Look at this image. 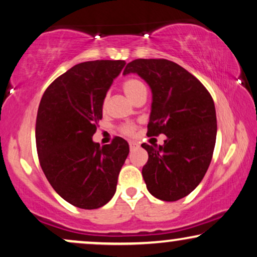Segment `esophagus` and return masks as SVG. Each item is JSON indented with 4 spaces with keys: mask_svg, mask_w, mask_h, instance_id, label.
<instances>
[{
    "mask_svg": "<svg viewBox=\"0 0 257 257\" xmlns=\"http://www.w3.org/2000/svg\"><path fill=\"white\" fill-rule=\"evenodd\" d=\"M138 146H139L138 143H136V142H130V149H131V151L137 149V147H138Z\"/></svg>",
    "mask_w": 257,
    "mask_h": 257,
    "instance_id": "obj_1",
    "label": "esophagus"
}]
</instances>
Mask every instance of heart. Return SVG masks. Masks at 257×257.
<instances>
[{"instance_id": "obj_1", "label": "heart", "mask_w": 257, "mask_h": 257, "mask_svg": "<svg viewBox=\"0 0 257 257\" xmlns=\"http://www.w3.org/2000/svg\"><path fill=\"white\" fill-rule=\"evenodd\" d=\"M122 90H124L126 96L133 101H135L140 94L146 93L145 84L140 82L139 79H135V78L127 79L126 82H124V84H122ZM133 130L135 128H133L132 125H126L124 126V128H122V131L127 133V135H131V133H133Z\"/></svg>"}]
</instances>
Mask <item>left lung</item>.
Masks as SVG:
<instances>
[{"mask_svg":"<svg viewBox=\"0 0 257 257\" xmlns=\"http://www.w3.org/2000/svg\"><path fill=\"white\" fill-rule=\"evenodd\" d=\"M137 73L152 92L147 135L166 136L164 145L143 144L147 191L163 201H177L205 177L216 140L215 105L206 87L177 63L136 59L122 72Z\"/></svg>","mask_w":257,"mask_h":257,"instance_id":"1","label":"left lung"}]
</instances>
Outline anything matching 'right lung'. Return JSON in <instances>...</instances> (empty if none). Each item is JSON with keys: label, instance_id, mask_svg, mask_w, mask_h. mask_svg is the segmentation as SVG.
<instances>
[{"label": "right lung", "instance_id": "obj_1", "mask_svg": "<svg viewBox=\"0 0 257 257\" xmlns=\"http://www.w3.org/2000/svg\"><path fill=\"white\" fill-rule=\"evenodd\" d=\"M125 61L79 63L59 76L42 97L36 120L40 164L52 188L83 209L106 205L130 147L115 137L101 146L92 137L103 118V104Z\"/></svg>", "mask_w": 257, "mask_h": 257}]
</instances>
